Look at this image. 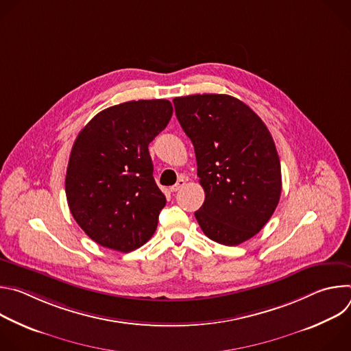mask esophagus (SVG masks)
Returning <instances> with one entry per match:
<instances>
[{"mask_svg": "<svg viewBox=\"0 0 351 351\" xmlns=\"http://www.w3.org/2000/svg\"><path fill=\"white\" fill-rule=\"evenodd\" d=\"M186 182H187V179L184 178V176H180L179 179H178V182L173 184V186H171L169 187V190L172 191V193H175V191H179L184 184H186Z\"/></svg>", "mask_w": 351, "mask_h": 351, "instance_id": "1", "label": "esophagus"}]
</instances>
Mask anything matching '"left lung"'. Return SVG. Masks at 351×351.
Listing matches in <instances>:
<instances>
[{
    "mask_svg": "<svg viewBox=\"0 0 351 351\" xmlns=\"http://www.w3.org/2000/svg\"><path fill=\"white\" fill-rule=\"evenodd\" d=\"M176 118L191 140L206 193L194 213L206 236L237 245L257 234L280 198V161L261 118L228 94L173 98Z\"/></svg>",
    "mask_w": 351,
    "mask_h": 351,
    "instance_id": "8db88e82",
    "label": "left lung"
}]
</instances>
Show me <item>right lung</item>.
Returning a JSON list of instances; mask_svg holds the SVG:
<instances>
[{
	"mask_svg": "<svg viewBox=\"0 0 351 351\" xmlns=\"http://www.w3.org/2000/svg\"><path fill=\"white\" fill-rule=\"evenodd\" d=\"M173 108L138 99L98 112L77 134L65 179L69 210L99 245L129 253L149 240L167 198L153 176L148 144Z\"/></svg>",
	"mask_w": 351,
	"mask_h": 351,
	"instance_id": "1",
	"label": "right lung"
}]
</instances>
